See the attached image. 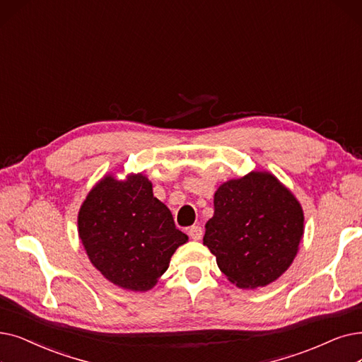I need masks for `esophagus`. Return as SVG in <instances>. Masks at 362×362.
<instances>
[{
	"label": "esophagus",
	"mask_w": 362,
	"mask_h": 362,
	"mask_svg": "<svg viewBox=\"0 0 362 362\" xmlns=\"http://www.w3.org/2000/svg\"><path fill=\"white\" fill-rule=\"evenodd\" d=\"M187 233H189V237H191V240H194V241H199L201 238H202V228L201 226H191L189 228V230H187Z\"/></svg>",
	"instance_id": "34e87169"
}]
</instances>
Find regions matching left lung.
Segmentation results:
<instances>
[{"instance_id":"8db88e82","label":"left lung","mask_w":362,"mask_h":362,"mask_svg":"<svg viewBox=\"0 0 362 362\" xmlns=\"http://www.w3.org/2000/svg\"><path fill=\"white\" fill-rule=\"evenodd\" d=\"M204 245L238 288H259L284 274L305 232L300 202L269 171H250L214 192Z\"/></svg>"}]
</instances>
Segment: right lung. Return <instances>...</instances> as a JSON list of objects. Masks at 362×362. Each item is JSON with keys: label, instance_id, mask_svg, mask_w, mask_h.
<instances>
[{"label": "right lung", "instance_id": "obj_1", "mask_svg": "<svg viewBox=\"0 0 362 362\" xmlns=\"http://www.w3.org/2000/svg\"><path fill=\"white\" fill-rule=\"evenodd\" d=\"M78 237L94 268L130 291L153 288L187 243L144 173L122 180L109 173L94 185L78 211Z\"/></svg>", "mask_w": 362, "mask_h": 362}]
</instances>
